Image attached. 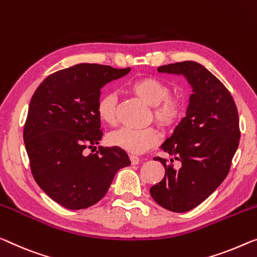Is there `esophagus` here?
<instances>
[{
    "label": "esophagus",
    "instance_id": "1",
    "mask_svg": "<svg viewBox=\"0 0 257 257\" xmlns=\"http://www.w3.org/2000/svg\"><path fill=\"white\" fill-rule=\"evenodd\" d=\"M130 160H131L132 164H138L140 162V159L137 155H130Z\"/></svg>",
    "mask_w": 257,
    "mask_h": 257
}]
</instances>
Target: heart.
I'll return each instance as SVG.
<instances>
[{
	"label": "heart",
	"mask_w": 257,
	"mask_h": 257,
	"mask_svg": "<svg viewBox=\"0 0 257 257\" xmlns=\"http://www.w3.org/2000/svg\"><path fill=\"white\" fill-rule=\"evenodd\" d=\"M128 89L142 101L153 106V117L162 127L176 126L185 115V103L178 96L170 95L171 88L167 82L156 77H141L130 82ZM96 112L98 118L108 125H115L116 97L113 94H103L97 100ZM160 139L156 128L123 127L109 134L108 141L123 151L131 154H142L155 146Z\"/></svg>",
	"instance_id": "1"
}]
</instances>
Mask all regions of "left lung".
<instances>
[{
    "instance_id": "obj_1",
    "label": "left lung",
    "mask_w": 257,
    "mask_h": 257,
    "mask_svg": "<svg viewBox=\"0 0 257 257\" xmlns=\"http://www.w3.org/2000/svg\"><path fill=\"white\" fill-rule=\"evenodd\" d=\"M162 73L183 74L191 85L186 116L161 148L180 167L154 157L165 168V176L151 188L161 207L186 212L199 206L226 178L240 140L239 115L227 88L203 65L185 61L157 68Z\"/></svg>"
}]
</instances>
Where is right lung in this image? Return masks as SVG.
I'll return each mask as SVG.
<instances>
[{
	"mask_svg": "<svg viewBox=\"0 0 257 257\" xmlns=\"http://www.w3.org/2000/svg\"><path fill=\"white\" fill-rule=\"evenodd\" d=\"M131 69L81 63L43 80L31 98L24 142L37 184L55 202L71 210L88 208L105 195L118 170L131 164L118 147H101L96 103L101 88Z\"/></svg>",
	"mask_w": 257,
	"mask_h": 257,
	"instance_id": "add662e5",
	"label": "right lung"
}]
</instances>
